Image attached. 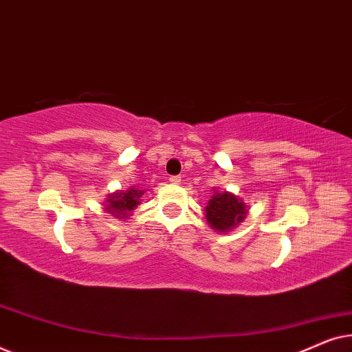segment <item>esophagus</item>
<instances>
[{"mask_svg": "<svg viewBox=\"0 0 352 352\" xmlns=\"http://www.w3.org/2000/svg\"><path fill=\"white\" fill-rule=\"evenodd\" d=\"M170 182L171 184H181V176H171Z\"/></svg>", "mask_w": 352, "mask_h": 352, "instance_id": "1", "label": "esophagus"}]
</instances>
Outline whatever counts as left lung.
<instances>
[{
	"label": "left lung",
	"instance_id": "left-lung-1",
	"mask_svg": "<svg viewBox=\"0 0 352 352\" xmlns=\"http://www.w3.org/2000/svg\"><path fill=\"white\" fill-rule=\"evenodd\" d=\"M247 205L242 199L228 190H213V197L205 206V219L216 232L226 234L239 228L247 216Z\"/></svg>",
	"mask_w": 352,
	"mask_h": 352
}]
</instances>
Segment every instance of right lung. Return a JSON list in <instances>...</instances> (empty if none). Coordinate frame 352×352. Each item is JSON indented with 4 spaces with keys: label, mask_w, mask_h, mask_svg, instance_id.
Returning a JSON list of instances; mask_svg holds the SVG:
<instances>
[{
    "label": "right lung",
    "mask_w": 352,
    "mask_h": 352,
    "mask_svg": "<svg viewBox=\"0 0 352 352\" xmlns=\"http://www.w3.org/2000/svg\"><path fill=\"white\" fill-rule=\"evenodd\" d=\"M144 195V189L131 186L126 190H117L107 195L105 199V211L118 219H128L131 211L141 205V197Z\"/></svg>",
    "instance_id": "add662e5"
}]
</instances>
